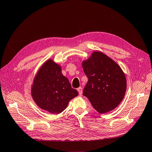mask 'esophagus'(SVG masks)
<instances>
[{
  "label": "esophagus",
  "instance_id": "esophagus-1",
  "mask_svg": "<svg viewBox=\"0 0 152 152\" xmlns=\"http://www.w3.org/2000/svg\"><path fill=\"white\" fill-rule=\"evenodd\" d=\"M77 91H78V92H79V95H82V87H79V88L77 89Z\"/></svg>",
  "mask_w": 152,
  "mask_h": 152
}]
</instances>
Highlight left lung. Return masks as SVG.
I'll return each instance as SVG.
<instances>
[{
	"mask_svg": "<svg viewBox=\"0 0 152 152\" xmlns=\"http://www.w3.org/2000/svg\"><path fill=\"white\" fill-rule=\"evenodd\" d=\"M88 82L83 95L99 113L108 112L119 104L126 93V79L122 69L111 58L94 52L82 63Z\"/></svg>",
	"mask_w": 152,
	"mask_h": 152,
	"instance_id": "8db88e82",
	"label": "left lung"
}]
</instances>
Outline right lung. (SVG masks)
Instances as JSON below:
<instances>
[{"label": "right lung", "instance_id": "right-lung-1", "mask_svg": "<svg viewBox=\"0 0 152 152\" xmlns=\"http://www.w3.org/2000/svg\"><path fill=\"white\" fill-rule=\"evenodd\" d=\"M78 94L77 91L72 88L68 79L62 74L61 67L51 59L40 68L31 90L36 104L53 114L61 113L68 102Z\"/></svg>", "mask_w": 152, "mask_h": 152}]
</instances>
